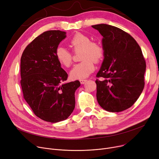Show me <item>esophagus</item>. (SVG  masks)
I'll use <instances>...</instances> for the list:
<instances>
[{
    "instance_id": "1",
    "label": "esophagus",
    "mask_w": 159,
    "mask_h": 159,
    "mask_svg": "<svg viewBox=\"0 0 159 159\" xmlns=\"http://www.w3.org/2000/svg\"><path fill=\"white\" fill-rule=\"evenodd\" d=\"M87 81V80H85V79H83V80H80L81 84H85Z\"/></svg>"
}]
</instances>
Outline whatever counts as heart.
I'll use <instances>...</instances> for the list:
<instances>
[{
  "instance_id": "b5f03b06",
  "label": "heart",
  "mask_w": 159,
  "mask_h": 159,
  "mask_svg": "<svg viewBox=\"0 0 159 159\" xmlns=\"http://www.w3.org/2000/svg\"><path fill=\"white\" fill-rule=\"evenodd\" d=\"M69 45L74 52L81 51L80 58L82 60L74 66L70 72L72 80H82L88 77L94 70V63H98L104 57V49L97 42H92L89 37L82 33L74 34L69 41ZM55 57L60 65L69 67L72 60V53L67 49L58 47Z\"/></svg>"
}]
</instances>
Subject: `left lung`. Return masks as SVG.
<instances>
[{"label":"left lung","instance_id":"obj_1","mask_svg":"<svg viewBox=\"0 0 159 159\" xmlns=\"http://www.w3.org/2000/svg\"><path fill=\"white\" fill-rule=\"evenodd\" d=\"M103 37L104 60L97 74L96 97L107 111L119 112L131 107L144 87L146 61L139 44L129 34L107 24L92 25Z\"/></svg>","mask_w":159,"mask_h":159}]
</instances>
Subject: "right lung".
Listing matches in <instances>:
<instances>
[{"instance_id":"add662e5","label":"right lung","mask_w":159,"mask_h":159,"mask_svg":"<svg viewBox=\"0 0 159 159\" xmlns=\"http://www.w3.org/2000/svg\"><path fill=\"white\" fill-rule=\"evenodd\" d=\"M60 30L43 32L24 49L20 59V84L24 99L36 116L51 123L67 119L75 107L78 80L61 84L68 74L55 57L66 37Z\"/></svg>"}]
</instances>
